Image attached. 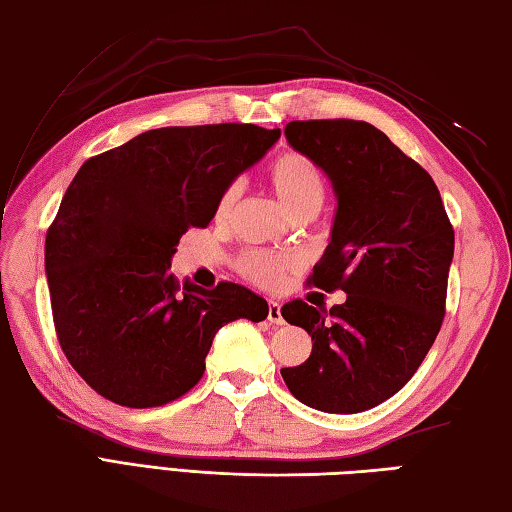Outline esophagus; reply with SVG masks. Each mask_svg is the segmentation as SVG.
Returning <instances> with one entry per match:
<instances>
[{
  "mask_svg": "<svg viewBox=\"0 0 512 512\" xmlns=\"http://www.w3.org/2000/svg\"><path fill=\"white\" fill-rule=\"evenodd\" d=\"M268 321L275 325H284V317H281V303L268 301Z\"/></svg>",
  "mask_w": 512,
  "mask_h": 512,
  "instance_id": "1",
  "label": "esophagus"
}]
</instances>
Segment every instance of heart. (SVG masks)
Masks as SVG:
<instances>
[{
    "mask_svg": "<svg viewBox=\"0 0 512 512\" xmlns=\"http://www.w3.org/2000/svg\"><path fill=\"white\" fill-rule=\"evenodd\" d=\"M270 191L277 195L281 206L299 220V217H314L325 200V180L321 171L310 158L297 151H284L268 162L264 171ZM237 202V187H226L215 204V220L226 222ZM292 259L284 255L253 250L239 259V273L259 286H275L292 268Z\"/></svg>",
    "mask_w": 512,
    "mask_h": 512,
    "instance_id": "heart-1",
    "label": "heart"
}]
</instances>
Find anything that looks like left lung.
Segmentation results:
<instances>
[{
	"mask_svg": "<svg viewBox=\"0 0 512 512\" xmlns=\"http://www.w3.org/2000/svg\"><path fill=\"white\" fill-rule=\"evenodd\" d=\"M284 134L332 182L330 244L312 284L347 299L330 312L299 299L281 308L312 336L308 361L281 376L303 405L361 413L405 387L436 341L453 226L433 178L374 125L292 121Z\"/></svg>",
	"mask_w": 512,
	"mask_h": 512,
	"instance_id": "8db88e82",
	"label": "left lung"
}]
</instances>
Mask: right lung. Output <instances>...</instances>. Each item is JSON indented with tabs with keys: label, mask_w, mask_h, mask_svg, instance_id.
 Segmentation results:
<instances>
[{
	"label": "right lung",
	"mask_w": 512,
	"mask_h": 512,
	"mask_svg": "<svg viewBox=\"0 0 512 512\" xmlns=\"http://www.w3.org/2000/svg\"><path fill=\"white\" fill-rule=\"evenodd\" d=\"M279 136L235 123L149 129L76 171L46 235V277L61 350L103 398L167 405L202 378L222 325L268 317L244 286L204 290L169 268L180 237L213 220L222 191Z\"/></svg>",
	"instance_id": "add662e5"
}]
</instances>
